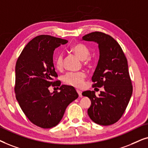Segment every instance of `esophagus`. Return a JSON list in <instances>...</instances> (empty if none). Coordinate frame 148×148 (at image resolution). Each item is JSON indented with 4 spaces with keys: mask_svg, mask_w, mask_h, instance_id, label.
Returning <instances> with one entry per match:
<instances>
[{
    "mask_svg": "<svg viewBox=\"0 0 148 148\" xmlns=\"http://www.w3.org/2000/svg\"><path fill=\"white\" fill-rule=\"evenodd\" d=\"M76 91H77V92L78 93V95H79V97H82V92L80 91V90H78V89L76 90Z\"/></svg>",
    "mask_w": 148,
    "mask_h": 148,
    "instance_id": "esophagus-1",
    "label": "esophagus"
}]
</instances>
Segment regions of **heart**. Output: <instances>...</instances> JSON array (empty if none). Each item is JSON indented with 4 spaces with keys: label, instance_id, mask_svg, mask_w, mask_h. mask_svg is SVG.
<instances>
[{
    "label": "heart",
    "instance_id": "b5f03b06",
    "mask_svg": "<svg viewBox=\"0 0 148 148\" xmlns=\"http://www.w3.org/2000/svg\"><path fill=\"white\" fill-rule=\"evenodd\" d=\"M71 51L81 60H85L88 62L90 56V51L86 45L81 43H78L73 45L71 48ZM56 68L61 69L63 66V56L62 54H59L56 59ZM86 78V74L83 72H68L63 78L64 82L68 85L74 86V87L80 88L84 85V79Z\"/></svg>",
    "mask_w": 148,
    "mask_h": 148
}]
</instances>
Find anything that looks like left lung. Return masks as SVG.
I'll list each match as a JSON object with an SVG mask.
<instances>
[{
	"instance_id": "obj_1",
	"label": "left lung",
	"mask_w": 148,
	"mask_h": 148,
	"mask_svg": "<svg viewBox=\"0 0 148 148\" xmlns=\"http://www.w3.org/2000/svg\"><path fill=\"white\" fill-rule=\"evenodd\" d=\"M82 40L98 44L99 59L92 76V87L104 86L99 97L94 90L82 92L91 101L88 115L98 125H113L123 116L133 92L127 60L119 43L110 35L95 32L84 36Z\"/></svg>"
}]
</instances>
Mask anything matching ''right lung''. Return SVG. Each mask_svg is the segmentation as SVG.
Returning a JSON list of instances; mask_svg holds the SVG:
<instances>
[{
  "mask_svg": "<svg viewBox=\"0 0 148 148\" xmlns=\"http://www.w3.org/2000/svg\"><path fill=\"white\" fill-rule=\"evenodd\" d=\"M68 41L40 35L27 43L17 59L15 66V97L27 119L35 125L50 129L58 125L66 108L78 97L72 86H60V92L50 93L51 85L60 81L53 64L55 49Z\"/></svg>",
  "mask_w": 148,
  "mask_h": 148,
  "instance_id": "right-lung-1",
  "label": "right lung"
}]
</instances>
